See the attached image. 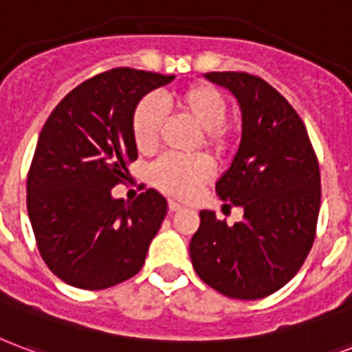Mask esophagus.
Segmentation results:
<instances>
[{
    "instance_id": "34e87169",
    "label": "esophagus",
    "mask_w": 352,
    "mask_h": 352,
    "mask_svg": "<svg viewBox=\"0 0 352 352\" xmlns=\"http://www.w3.org/2000/svg\"><path fill=\"white\" fill-rule=\"evenodd\" d=\"M168 207H169V212H179V210H183V205H179V203L173 201V199H169Z\"/></svg>"
}]
</instances>
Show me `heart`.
Masks as SVG:
<instances>
[{
	"mask_svg": "<svg viewBox=\"0 0 352 352\" xmlns=\"http://www.w3.org/2000/svg\"><path fill=\"white\" fill-rule=\"evenodd\" d=\"M166 102L177 116L201 130V145L216 158H222L233 147L235 132L223 121L228 113V100L222 91L209 83L197 82L169 93ZM162 126L164 113L160 106L151 98L140 100L132 113V138L140 153L147 155L158 147ZM210 173V162L205 156L186 160L166 156L153 166L151 181L164 194L186 199L209 181Z\"/></svg>",
	"mask_w": 352,
	"mask_h": 352,
	"instance_id": "1",
	"label": "heart"
}]
</instances>
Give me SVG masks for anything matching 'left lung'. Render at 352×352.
<instances>
[{"label": "left lung", "instance_id": "8db88e82", "mask_svg": "<svg viewBox=\"0 0 352 352\" xmlns=\"http://www.w3.org/2000/svg\"><path fill=\"white\" fill-rule=\"evenodd\" d=\"M205 78L241 108V142L216 194L244 216L228 226L201 210L190 257L218 293L257 300L282 289L308 257L321 207L319 164L302 119L272 85L246 72Z\"/></svg>", "mask_w": 352, "mask_h": 352}]
</instances>
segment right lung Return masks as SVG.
Returning a JSON list of instances; mask_svg holds the SVG:
<instances>
[{
    "label": "right lung",
    "instance_id": "add662e5",
    "mask_svg": "<svg viewBox=\"0 0 352 352\" xmlns=\"http://www.w3.org/2000/svg\"><path fill=\"white\" fill-rule=\"evenodd\" d=\"M175 76L111 69L78 85L52 111L28 175V214L44 263L72 287L108 289L142 270L168 201L111 196L138 158L132 113Z\"/></svg>",
    "mask_w": 352,
    "mask_h": 352
}]
</instances>
